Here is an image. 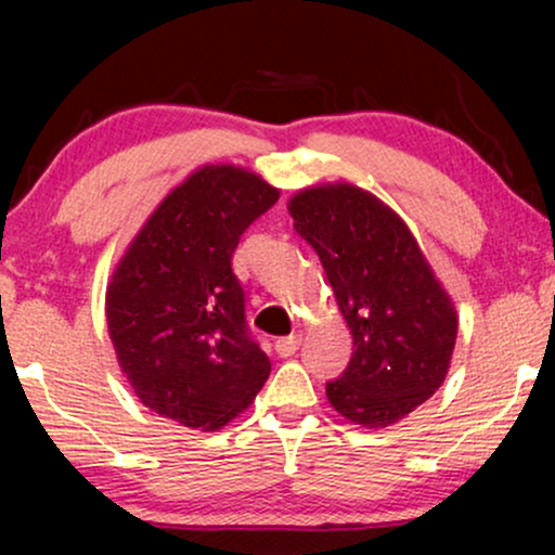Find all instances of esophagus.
<instances>
[{"instance_id": "esophagus-1", "label": "esophagus", "mask_w": 555, "mask_h": 555, "mask_svg": "<svg viewBox=\"0 0 555 555\" xmlns=\"http://www.w3.org/2000/svg\"><path fill=\"white\" fill-rule=\"evenodd\" d=\"M298 346H300V336H285V338L275 340V351L283 356V359H287V356H293L295 351H298Z\"/></svg>"}]
</instances>
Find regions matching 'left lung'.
Wrapping results in <instances>:
<instances>
[{"mask_svg":"<svg viewBox=\"0 0 555 555\" xmlns=\"http://www.w3.org/2000/svg\"><path fill=\"white\" fill-rule=\"evenodd\" d=\"M287 211L353 336L351 363L325 397L359 427H391L444 384L460 325L452 295L404 219L366 189L306 186Z\"/></svg>","mask_w":555,"mask_h":555,"instance_id":"1","label":"left lung"}]
</instances>
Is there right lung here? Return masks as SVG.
<instances>
[{
  "mask_svg": "<svg viewBox=\"0 0 555 555\" xmlns=\"http://www.w3.org/2000/svg\"><path fill=\"white\" fill-rule=\"evenodd\" d=\"M278 196V186L245 166H196L113 268L105 321L120 374L164 420L217 431L268 382V353L245 331L232 253Z\"/></svg>",
  "mask_w": 555,
  "mask_h": 555,
  "instance_id": "add662e5",
  "label": "right lung"
}]
</instances>
